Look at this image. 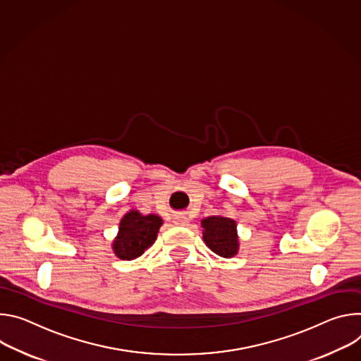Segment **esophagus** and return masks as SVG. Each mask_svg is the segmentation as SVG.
<instances>
[{
    "mask_svg": "<svg viewBox=\"0 0 361 361\" xmlns=\"http://www.w3.org/2000/svg\"><path fill=\"white\" fill-rule=\"evenodd\" d=\"M175 224H176V225H180V226L188 225V218H186L185 215H178V216L175 218Z\"/></svg>",
    "mask_w": 361,
    "mask_h": 361,
    "instance_id": "1",
    "label": "esophagus"
}]
</instances>
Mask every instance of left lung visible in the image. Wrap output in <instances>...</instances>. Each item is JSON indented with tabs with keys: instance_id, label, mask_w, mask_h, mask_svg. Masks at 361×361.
I'll list each match as a JSON object with an SVG mask.
<instances>
[{
	"instance_id": "obj_1",
	"label": "left lung",
	"mask_w": 361,
	"mask_h": 361,
	"mask_svg": "<svg viewBox=\"0 0 361 361\" xmlns=\"http://www.w3.org/2000/svg\"><path fill=\"white\" fill-rule=\"evenodd\" d=\"M204 241L219 257L231 258L238 252L236 224L231 218L209 216L202 221Z\"/></svg>"
}]
</instances>
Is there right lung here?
Returning a JSON list of instances; mask_svg holds the SVG:
<instances>
[{
    "label": "right lung",
    "mask_w": 361,
    "mask_h": 361,
    "mask_svg": "<svg viewBox=\"0 0 361 361\" xmlns=\"http://www.w3.org/2000/svg\"><path fill=\"white\" fill-rule=\"evenodd\" d=\"M162 219L156 215H140L130 211L120 222L118 236L113 244L116 255L122 259H135L140 257L156 239Z\"/></svg>",
    "instance_id": "obj_1"
}]
</instances>
